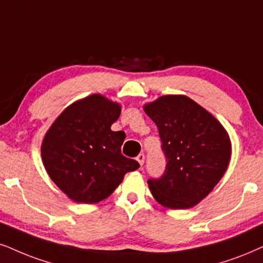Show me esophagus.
<instances>
[{"instance_id": "esophagus-1", "label": "esophagus", "mask_w": 263, "mask_h": 263, "mask_svg": "<svg viewBox=\"0 0 263 263\" xmlns=\"http://www.w3.org/2000/svg\"><path fill=\"white\" fill-rule=\"evenodd\" d=\"M144 159H145L144 154H139L137 156V161L139 162V165H141V166H143V164H144Z\"/></svg>"}]
</instances>
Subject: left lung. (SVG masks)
<instances>
[{"label": "left lung", "mask_w": 263, "mask_h": 263, "mask_svg": "<svg viewBox=\"0 0 263 263\" xmlns=\"http://www.w3.org/2000/svg\"><path fill=\"white\" fill-rule=\"evenodd\" d=\"M158 126L166 168L148 179L155 200L183 210L200 202L223 177L231 160V139L221 122L187 96L168 95L144 105Z\"/></svg>", "instance_id": "left-lung-1"}]
</instances>
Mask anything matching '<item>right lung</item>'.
<instances>
[{
    "label": "right lung",
    "mask_w": 263,
    "mask_h": 263,
    "mask_svg": "<svg viewBox=\"0 0 263 263\" xmlns=\"http://www.w3.org/2000/svg\"><path fill=\"white\" fill-rule=\"evenodd\" d=\"M119 103L91 95L72 103L45 135L41 155L53 182L71 200L96 204L108 198L139 164L121 154L125 132L111 131Z\"/></svg>",
    "instance_id": "right-lung-1"
}]
</instances>
